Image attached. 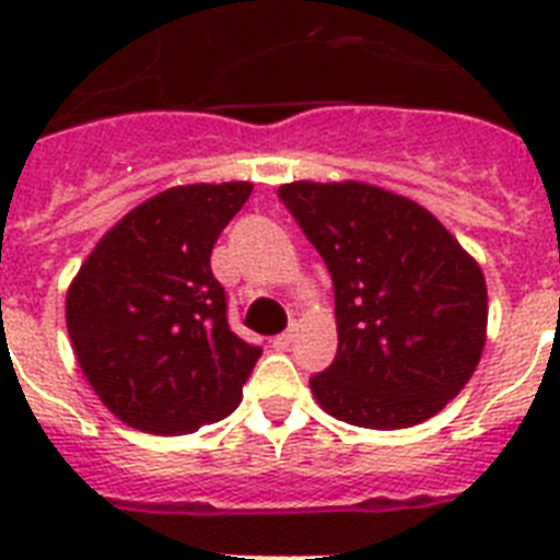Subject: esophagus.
<instances>
[{
  "label": "esophagus",
  "mask_w": 560,
  "mask_h": 560,
  "mask_svg": "<svg viewBox=\"0 0 560 560\" xmlns=\"http://www.w3.org/2000/svg\"><path fill=\"white\" fill-rule=\"evenodd\" d=\"M272 349L276 351H284V349H290V342H293V334L290 331H284V334H279V337H272Z\"/></svg>",
  "instance_id": "34e87169"
}]
</instances>
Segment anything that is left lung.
Instances as JSON below:
<instances>
[{"label":"left lung","instance_id":"8db88e82","mask_svg":"<svg viewBox=\"0 0 560 560\" xmlns=\"http://www.w3.org/2000/svg\"><path fill=\"white\" fill-rule=\"evenodd\" d=\"M279 197L334 279L337 358L311 377L316 404L369 430L433 418L486 349L488 288L474 255L424 206L372 183L299 179Z\"/></svg>","mask_w":560,"mask_h":560}]
</instances>
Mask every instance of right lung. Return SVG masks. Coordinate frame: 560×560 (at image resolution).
Listing matches in <instances>:
<instances>
[{"label": "right lung", "mask_w": 560, "mask_h": 560, "mask_svg": "<svg viewBox=\"0 0 560 560\" xmlns=\"http://www.w3.org/2000/svg\"><path fill=\"white\" fill-rule=\"evenodd\" d=\"M253 183H194L130 209L66 290L83 377L125 424L194 433L241 404L258 346L229 331L211 249Z\"/></svg>", "instance_id": "right-lung-1"}]
</instances>
